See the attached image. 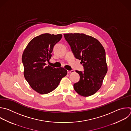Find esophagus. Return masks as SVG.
<instances>
[{
  "label": "esophagus",
  "mask_w": 131,
  "mask_h": 131,
  "mask_svg": "<svg viewBox=\"0 0 131 131\" xmlns=\"http://www.w3.org/2000/svg\"><path fill=\"white\" fill-rule=\"evenodd\" d=\"M74 72L73 70H71V71H68V74H70V73H72Z\"/></svg>",
  "instance_id": "esophagus-1"
}]
</instances>
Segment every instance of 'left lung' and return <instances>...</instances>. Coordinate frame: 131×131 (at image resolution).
I'll return each mask as SVG.
<instances>
[{"mask_svg":"<svg viewBox=\"0 0 131 131\" xmlns=\"http://www.w3.org/2000/svg\"><path fill=\"white\" fill-rule=\"evenodd\" d=\"M63 35L74 57L81 60L84 69L83 72L76 71L80 79L74 84V89L81 96L92 95L100 88L107 71L104 49L97 39L84 34Z\"/></svg>","mask_w":131,"mask_h":131,"instance_id":"left-lung-1","label":"left lung"}]
</instances>
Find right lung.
<instances>
[{
	"instance_id": "1",
	"label": "right lung",
	"mask_w": 131,
	"mask_h": 131,
	"mask_svg": "<svg viewBox=\"0 0 131 131\" xmlns=\"http://www.w3.org/2000/svg\"><path fill=\"white\" fill-rule=\"evenodd\" d=\"M61 38V34H41L32 39L24 51L22 62L25 78L39 94H46L54 90L67 74L64 68L56 69L46 63L51 58L54 47Z\"/></svg>"
}]
</instances>
